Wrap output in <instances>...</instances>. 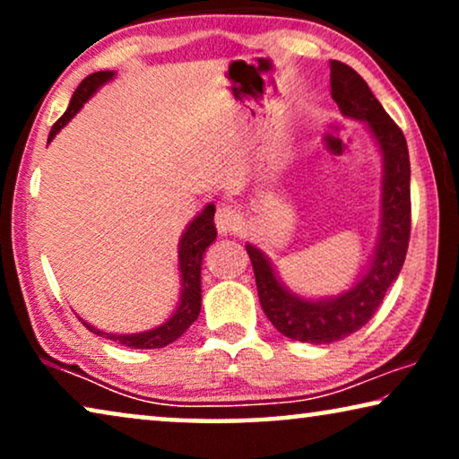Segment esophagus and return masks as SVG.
<instances>
[{
	"mask_svg": "<svg viewBox=\"0 0 459 459\" xmlns=\"http://www.w3.org/2000/svg\"><path fill=\"white\" fill-rule=\"evenodd\" d=\"M215 223H217V230L221 231V234H234V231L240 230L242 217H240V212H238L236 209H231L230 204H221L215 212Z\"/></svg>",
	"mask_w": 459,
	"mask_h": 459,
	"instance_id": "34e87169",
	"label": "esophagus"
}]
</instances>
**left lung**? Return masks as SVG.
Instances as JSON below:
<instances>
[{"instance_id": "obj_1", "label": "left lung", "mask_w": 459, "mask_h": 459, "mask_svg": "<svg viewBox=\"0 0 459 459\" xmlns=\"http://www.w3.org/2000/svg\"><path fill=\"white\" fill-rule=\"evenodd\" d=\"M332 100L347 118L363 121L382 154L380 231L372 261L347 292L330 299H303L288 290L261 248L247 244L263 311L292 341L334 342L363 328L403 267L411 230L410 152L403 131L386 115L366 81L344 62H330Z\"/></svg>"}]
</instances>
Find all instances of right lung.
Wrapping results in <instances>:
<instances>
[{"label": "right lung", "instance_id": "add662e5", "mask_svg": "<svg viewBox=\"0 0 459 459\" xmlns=\"http://www.w3.org/2000/svg\"><path fill=\"white\" fill-rule=\"evenodd\" d=\"M112 77H115V73L112 71H100V73H91L90 77L81 81V85L73 93L71 104H68L66 112L54 123L52 131H49L48 142H52L56 134H58V131L65 127V125L71 121L81 108H83L87 100H90L104 83H108ZM212 219H215V204H206L203 212H198V215L192 219L190 225H187L186 231L179 238V250H178L179 278H181L179 305L165 324L156 325L152 330L137 332V334H110V332L93 328V325L81 319L85 328L93 332V334L104 336L112 342L125 344V347H131V349H162L167 347V344H171L173 341H178V338L184 334L194 322H196L200 305H203V290H200V265H203L204 250L209 248L217 238V228Z\"/></svg>", "mask_w": 459, "mask_h": 459}]
</instances>
